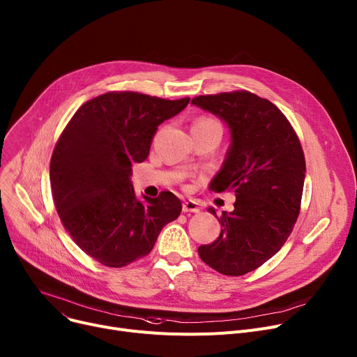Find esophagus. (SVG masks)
Here are the masks:
<instances>
[{
	"mask_svg": "<svg viewBox=\"0 0 357 357\" xmlns=\"http://www.w3.org/2000/svg\"><path fill=\"white\" fill-rule=\"evenodd\" d=\"M182 211L183 212H199V206L198 202L194 199H188L182 204Z\"/></svg>",
	"mask_w": 357,
	"mask_h": 357,
	"instance_id": "obj_1",
	"label": "esophagus"
}]
</instances>
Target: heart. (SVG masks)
I'll use <instances>...</instances> for the list:
<instances>
[{"instance_id":"b5f03b06","label":"heart","mask_w":357,"mask_h":357,"mask_svg":"<svg viewBox=\"0 0 357 357\" xmlns=\"http://www.w3.org/2000/svg\"><path fill=\"white\" fill-rule=\"evenodd\" d=\"M197 123H217L215 121H212V119H208V117H204V119H199V121Z\"/></svg>"}]
</instances>
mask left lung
<instances>
[{
	"label": "left lung",
	"instance_id": "8db88e82",
	"mask_svg": "<svg viewBox=\"0 0 357 357\" xmlns=\"http://www.w3.org/2000/svg\"><path fill=\"white\" fill-rule=\"evenodd\" d=\"M191 103L229 129V149L209 188L232 191L236 198L234 211H222L220 218L208 209L218 218L221 234L198 254L221 274L243 275L263 266L290 236L300 213L304 153L287 117L251 91L205 94Z\"/></svg>",
	"mask_w": 357,
	"mask_h": 357
}]
</instances>
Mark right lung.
Returning <instances> with one entry per match:
<instances>
[{"label":"right lung","instance_id":"right-lung-1","mask_svg":"<svg viewBox=\"0 0 357 357\" xmlns=\"http://www.w3.org/2000/svg\"><path fill=\"white\" fill-rule=\"evenodd\" d=\"M189 98L168 100L136 91H109L79 107L59 137L52 162L53 199L73 241L106 267L148 255L162 228L176 220L181 201L135 195L132 165L144 162L158 126Z\"/></svg>","mask_w":357,"mask_h":357}]
</instances>
